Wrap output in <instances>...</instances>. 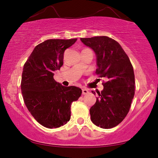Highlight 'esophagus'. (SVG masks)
<instances>
[{"mask_svg": "<svg viewBox=\"0 0 158 158\" xmlns=\"http://www.w3.org/2000/svg\"><path fill=\"white\" fill-rule=\"evenodd\" d=\"M88 93H89L88 89H82V94H83V95H85V94H87Z\"/></svg>", "mask_w": 158, "mask_h": 158, "instance_id": "esophagus-1", "label": "esophagus"}]
</instances>
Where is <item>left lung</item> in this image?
<instances>
[{"label":"left lung","instance_id":"8db88e82","mask_svg":"<svg viewBox=\"0 0 158 158\" xmlns=\"http://www.w3.org/2000/svg\"><path fill=\"white\" fill-rule=\"evenodd\" d=\"M80 40L96 54V74L106 79L89 110L91 120L100 128H112L123 121L130 110L135 94L133 66L121 44L114 39L97 36Z\"/></svg>","mask_w":158,"mask_h":158}]
</instances>
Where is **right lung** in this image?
Segmentation results:
<instances>
[{
  "instance_id": "obj_1",
  "label": "right lung",
  "mask_w": 158,
  "mask_h": 158,
  "mask_svg": "<svg viewBox=\"0 0 158 158\" xmlns=\"http://www.w3.org/2000/svg\"><path fill=\"white\" fill-rule=\"evenodd\" d=\"M52 39L37 44L23 67L21 91L25 104L35 119L48 128H56L71 117V105L81 95L79 87L64 86L54 79L63 65L64 52L77 41Z\"/></svg>"
}]
</instances>
